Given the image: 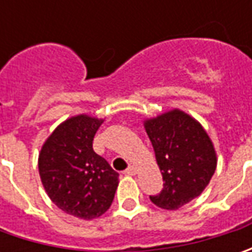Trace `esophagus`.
I'll return each instance as SVG.
<instances>
[{"label": "esophagus", "instance_id": "34e87169", "mask_svg": "<svg viewBox=\"0 0 252 252\" xmlns=\"http://www.w3.org/2000/svg\"><path fill=\"white\" fill-rule=\"evenodd\" d=\"M125 174H127V175H136L137 174V168L134 165H130L129 168L125 171Z\"/></svg>", "mask_w": 252, "mask_h": 252}]
</instances>
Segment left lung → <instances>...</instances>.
<instances>
[{
	"label": "left lung",
	"mask_w": 252,
	"mask_h": 252,
	"mask_svg": "<svg viewBox=\"0 0 252 252\" xmlns=\"http://www.w3.org/2000/svg\"><path fill=\"white\" fill-rule=\"evenodd\" d=\"M164 188L150 196L158 208L175 210L198 198L213 177L218 156L203 126L181 109L144 121Z\"/></svg>",
	"instance_id": "8db88e82"
}]
</instances>
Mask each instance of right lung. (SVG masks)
Here are the masks:
<instances>
[{
  "mask_svg": "<svg viewBox=\"0 0 252 252\" xmlns=\"http://www.w3.org/2000/svg\"><path fill=\"white\" fill-rule=\"evenodd\" d=\"M103 119L75 115L60 123L39 153V175L54 205L63 212L92 220L111 208L119 174L92 149Z\"/></svg>",
  "mask_w": 252,
  "mask_h": 252,
  "instance_id": "add662e5",
  "label": "right lung"
}]
</instances>
